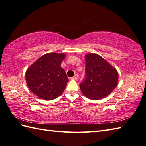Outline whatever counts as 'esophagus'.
<instances>
[{
  "instance_id": "obj_1",
  "label": "esophagus",
  "mask_w": 146,
  "mask_h": 146,
  "mask_svg": "<svg viewBox=\"0 0 146 146\" xmlns=\"http://www.w3.org/2000/svg\"><path fill=\"white\" fill-rule=\"evenodd\" d=\"M78 74H76V75H75L73 76V77H72V78H71V79L72 80H77L78 79Z\"/></svg>"
}]
</instances>
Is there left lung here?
<instances>
[{
	"mask_svg": "<svg viewBox=\"0 0 146 146\" xmlns=\"http://www.w3.org/2000/svg\"><path fill=\"white\" fill-rule=\"evenodd\" d=\"M85 72L80 88L82 94L91 100L106 97L117 86L116 69L98 54L86 55Z\"/></svg>",
	"mask_w": 146,
	"mask_h": 146,
	"instance_id": "obj_1",
	"label": "left lung"
}]
</instances>
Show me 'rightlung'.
Here are the masks:
<instances>
[{"label": "right lung", "instance_id": "add662e5", "mask_svg": "<svg viewBox=\"0 0 146 146\" xmlns=\"http://www.w3.org/2000/svg\"><path fill=\"white\" fill-rule=\"evenodd\" d=\"M63 53L45 54L35 61L26 73L29 88L38 97L53 100L66 88L68 78L61 67Z\"/></svg>", "mask_w": 146, "mask_h": 146}]
</instances>
